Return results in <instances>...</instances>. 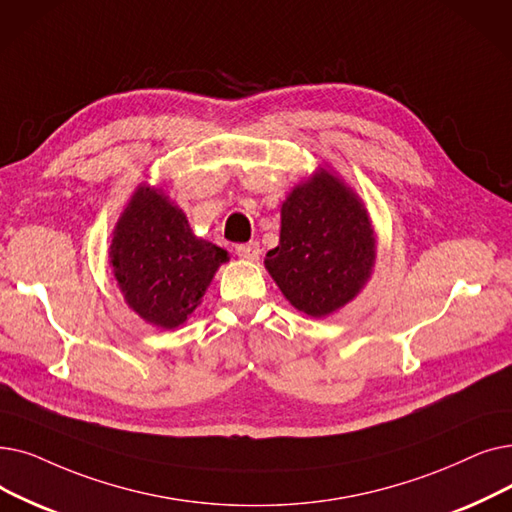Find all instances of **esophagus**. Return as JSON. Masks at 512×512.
Wrapping results in <instances>:
<instances>
[{
	"label": "esophagus",
	"mask_w": 512,
	"mask_h": 512,
	"mask_svg": "<svg viewBox=\"0 0 512 512\" xmlns=\"http://www.w3.org/2000/svg\"><path fill=\"white\" fill-rule=\"evenodd\" d=\"M259 253H261V249H259L257 242H244V244H238V247H236V255L242 257V259H249V261L259 259Z\"/></svg>",
	"instance_id": "34e87169"
}]
</instances>
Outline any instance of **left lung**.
<instances>
[{
	"label": "left lung",
	"mask_w": 512,
	"mask_h": 512,
	"mask_svg": "<svg viewBox=\"0 0 512 512\" xmlns=\"http://www.w3.org/2000/svg\"><path fill=\"white\" fill-rule=\"evenodd\" d=\"M374 234L362 203L320 171L282 205L280 244L265 268L303 314L322 318L349 303L370 276Z\"/></svg>",
	"instance_id": "left-lung-1"
}]
</instances>
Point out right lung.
I'll return each instance as SVG.
<instances>
[{"mask_svg":"<svg viewBox=\"0 0 512 512\" xmlns=\"http://www.w3.org/2000/svg\"><path fill=\"white\" fill-rule=\"evenodd\" d=\"M110 263L125 301L161 328H175L201 303L228 253L196 238L186 215L152 188H138L121 215Z\"/></svg>","mask_w":512,"mask_h":512,"instance_id":"1","label":"right lung"}]
</instances>
